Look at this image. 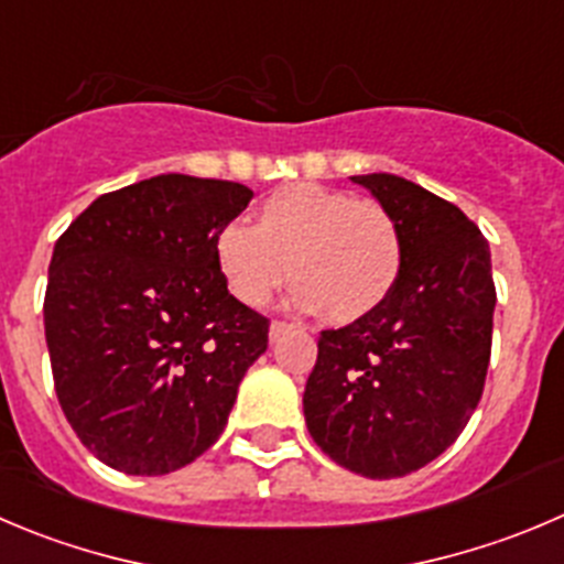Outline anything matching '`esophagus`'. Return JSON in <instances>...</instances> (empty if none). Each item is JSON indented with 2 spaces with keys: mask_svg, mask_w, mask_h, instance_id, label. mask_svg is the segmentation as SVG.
Returning a JSON list of instances; mask_svg holds the SVG:
<instances>
[{
  "mask_svg": "<svg viewBox=\"0 0 564 564\" xmlns=\"http://www.w3.org/2000/svg\"><path fill=\"white\" fill-rule=\"evenodd\" d=\"M291 329H293V324H288V321H273L271 329H268V335H271V340H279V337L288 335Z\"/></svg>",
  "mask_w": 564,
  "mask_h": 564,
  "instance_id": "obj_1",
  "label": "esophagus"
}]
</instances>
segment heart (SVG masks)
Returning a JSON list of instances; mask_svg holds the SVG:
<instances>
[{
	"mask_svg": "<svg viewBox=\"0 0 564 564\" xmlns=\"http://www.w3.org/2000/svg\"><path fill=\"white\" fill-rule=\"evenodd\" d=\"M216 265L246 307H265L291 273L296 307L354 324L377 313L399 285L404 235L379 202L293 182L262 198L254 227L229 224L216 235Z\"/></svg>",
	"mask_w": 564,
	"mask_h": 564,
	"instance_id": "obj_1",
	"label": "heart"
}]
</instances>
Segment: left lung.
Here are the masks:
<instances>
[{"label":"left lung","mask_w":564,"mask_h":564,"mask_svg":"<svg viewBox=\"0 0 564 564\" xmlns=\"http://www.w3.org/2000/svg\"><path fill=\"white\" fill-rule=\"evenodd\" d=\"M404 235L388 302L324 329L304 388V421L329 459L395 479L446 452L474 415L492 346L490 246L446 198L395 174L351 176Z\"/></svg>","instance_id":"left-lung-1"}]
</instances>
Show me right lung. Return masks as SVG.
<instances>
[{
	"label": "right lung",
	"instance_id": "add662e5",
	"mask_svg": "<svg viewBox=\"0 0 564 564\" xmlns=\"http://www.w3.org/2000/svg\"><path fill=\"white\" fill-rule=\"evenodd\" d=\"M254 193L160 174L105 193L57 238L44 299L55 393L121 474L185 468L221 437L268 318L216 265V235Z\"/></svg>",
	"mask_w": 564,
	"mask_h": 564
}]
</instances>
